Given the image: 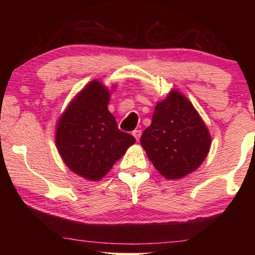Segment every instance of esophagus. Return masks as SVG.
<instances>
[{
    "label": "esophagus",
    "mask_w": 255,
    "mask_h": 255,
    "mask_svg": "<svg viewBox=\"0 0 255 255\" xmlns=\"http://www.w3.org/2000/svg\"><path fill=\"white\" fill-rule=\"evenodd\" d=\"M132 134H133V137L137 139V140H139V138H140V135H141V130H134L133 132H132Z\"/></svg>",
    "instance_id": "1"
}]
</instances>
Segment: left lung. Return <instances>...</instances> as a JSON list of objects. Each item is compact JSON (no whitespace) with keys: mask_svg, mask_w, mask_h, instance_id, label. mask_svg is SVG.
I'll return each instance as SVG.
<instances>
[{"mask_svg":"<svg viewBox=\"0 0 255 255\" xmlns=\"http://www.w3.org/2000/svg\"><path fill=\"white\" fill-rule=\"evenodd\" d=\"M140 144L162 176L177 180L202 165L210 149L211 137L189 100L172 90L156 103L152 123L142 132Z\"/></svg>","mask_w":255,"mask_h":255,"instance_id":"8db88e82","label":"left lung"}]
</instances>
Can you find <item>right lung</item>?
Segmentation results:
<instances>
[{
    "label": "right lung",
    "instance_id": "add662e5",
    "mask_svg": "<svg viewBox=\"0 0 255 255\" xmlns=\"http://www.w3.org/2000/svg\"><path fill=\"white\" fill-rule=\"evenodd\" d=\"M110 93L102 82H89L59 118L55 144L71 170L87 180L100 181L133 145L108 110Z\"/></svg>",
    "mask_w": 255,
    "mask_h": 255
}]
</instances>
